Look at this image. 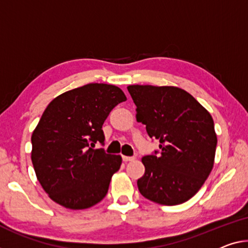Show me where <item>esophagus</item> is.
<instances>
[{
  "instance_id": "esophagus-1",
  "label": "esophagus",
  "mask_w": 248,
  "mask_h": 248,
  "mask_svg": "<svg viewBox=\"0 0 248 248\" xmlns=\"http://www.w3.org/2000/svg\"><path fill=\"white\" fill-rule=\"evenodd\" d=\"M135 157L134 156H123V161L124 162H131V161H133V159H134Z\"/></svg>"
}]
</instances>
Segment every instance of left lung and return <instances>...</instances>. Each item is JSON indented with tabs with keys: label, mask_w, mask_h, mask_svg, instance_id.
I'll use <instances>...</instances> for the list:
<instances>
[{
	"label": "left lung",
	"mask_w": 248,
	"mask_h": 248,
	"mask_svg": "<svg viewBox=\"0 0 248 248\" xmlns=\"http://www.w3.org/2000/svg\"><path fill=\"white\" fill-rule=\"evenodd\" d=\"M136 120L146 125L159 148L142 158L145 173L140 193L162 205H177L195 195L214 165V121L186 91L174 86L129 85Z\"/></svg>",
	"instance_id": "obj_1"
}]
</instances>
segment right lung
I'll return each mask as SVG.
<instances>
[{
	"mask_svg": "<svg viewBox=\"0 0 248 248\" xmlns=\"http://www.w3.org/2000/svg\"><path fill=\"white\" fill-rule=\"evenodd\" d=\"M126 101L117 86L91 83L55 97L32 134V163L51 199L71 209L97 204L108 194L120 155L108 154L102 126L109 112Z\"/></svg>",
	"mask_w": 248,
	"mask_h": 248,
	"instance_id": "right-lung-1",
	"label": "right lung"
}]
</instances>
